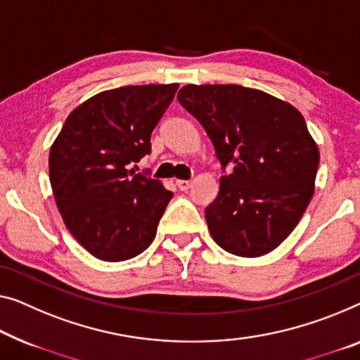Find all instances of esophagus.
<instances>
[{
  "label": "esophagus",
  "instance_id": "obj_1",
  "mask_svg": "<svg viewBox=\"0 0 360 360\" xmlns=\"http://www.w3.org/2000/svg\"><path fill=\"white\" fill-rule=\"evenodd\" d=\"M176 186L179 187V191H182V192H186V191H189L191 189V186H192V181H184V179H178L176 181Z\"/></svg>",
  "mask_w": 360,
  "mask_h": 360
}]
</instances>
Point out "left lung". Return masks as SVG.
Instances as JSON below:
<instances>
[{
	"instance_id": "left-lung-1",
	"label": "left lung",
	"mask_w": 360,
	"mask_h": 360,
	"mask_svg": "<svg viewBox=\"0 0 360 360\" xmlns=\"http://www.w3.org/2000/svg\"><path fill=\"white\" fill-rule=\"evenodd\" d=\"M179 103L205 129L223 166L205 208L212 238L240 257L276 249L307 208L320 153L304 116L286 101L243 85H184Z\"/></svg>"
}]
</instances>
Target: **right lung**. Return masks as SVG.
<instances>
[{
  "mask_svg": "<svg viewBox=\"0 0 360 360\" xmlns=\"http://www.w3.org/2000/svg\"><path fill=\"white\" fill-rule=\"evenodd\" d=\"M178 84L127 85L71 111L50 150L58 210L77 243L105 262L146 250L173 197L157 179L129 169L152 150L150 136Z\"/></svg>",
  "mask_w": 360,
  "mask_h": 360,
  "instance_id": "obj_1",
  "label": "right lung"
}]
</instances>
